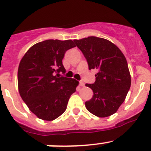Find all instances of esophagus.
<instances>
[{"mask_svg":"<svg viewBox=\"0 0 151 151\" xmlns=\"http://www.w3.org/2000/svg\"><path fill=\"white\" fill-rule=\"evenodd\" d=\"M79 85H80V86L83 87V86H84V85H85V83H83V81H80V83H79Z\"/></svg>","mask_w":151,"mask_h":151,"instance_id":"34e87169","label":"esophagus"}]
</instances>
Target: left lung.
Returning a JSON list of instances; mask_svg holds the SVG:
<instances>
[{
  "label": "left lung",
  "mask_w": 151,
  "mask_h": 151,
  "mask_svg": "<svg viewBox=\"0 0 151 151\" xmlns=\"http://www.w3.org/2000/svg\"><path fill=\"white\" fill-rule=\"evenodd\" d=\"M84 55L90 70L96 69V81L85 85L93 96L85 101L87 109L100 118L117 112L130 89L131 76L124 55L113 43L102 38L89 36L74 40Z\"/></svg>",
  "instance_id": "1"
}]
</instances>
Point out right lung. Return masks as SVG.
Returning a JSON list of instances; mask_svg holds the SVG:
<instances>
[{
    "instance_id": "1",
    "label": "right lung",
    "mask_w": 151,
    "mask_h": 151,
    "mask_svg": "<svg viewBox=\"0 0 151 151\" xmlns=\"http://www.w3.org/2000/svg\"><path fill=\"white\" fill-rule=\"evenodd\" d=\"M71 40L48 39L39 42L27 51L18 68L19 92L30 110L39 118L53 121L66 109L68 99L79 82L59 76L66 69L62 60Z\"/></svg>"
}]
</instances>
